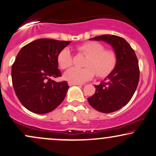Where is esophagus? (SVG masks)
<instances>
[{"label":"esophagus","mask_w":156,"mask_h":156,"mask_svg":"<svg viewBox=\"0 0 156 156\" xmlns=\"http://www.w3.org/2000/svg\"><path fill=\"white\" fill-rule=\"evenodd\" d=\"M80 84H75V83H71V82H69V86H73V85H80Z\"/></svg>","instance_id":"1"}]
</instances>
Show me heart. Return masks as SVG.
<instances>
[{
	"mask_svg": "<svg viewBox=\"0 0 156 156\" xmlns=\"http://www.w3.org/2000/svg\"><path fill=\"white\" fill-rule=\"evenodd\" d=\"M78 49L88 56L85 63L86 68L73 67L66 71L64 80L71 83L80 84L91 80L95 75L99 77L107 76L115 69L117 63V55L114 51L105 50V47L96 41H90L80 46ZM57 60L62 69L71 66L73 58L70 49L66 47L58 55Z\"/></svg>",
	"mask_w": 156,
	"mask_h": 156,
	"instance_id": "heart-1",
	"label": "heart"
}]
</instances>
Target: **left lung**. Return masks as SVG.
<instances>
[{"mask_svg": "<svg viewBox=\"0 0 156 156\" xmlns=\"http://www.w3.org/2000/svg\"><path fill=\"white\" fill-rule=\"evenodd\" d=\"M110 44L117 55L115 69L98 85L96 93L87 98L93 108L110 113L126 106L134 94L140 80L138 60L134 50L124 38L114 35H103L90 38Z\"/></svg>", "mask_w": 156, "mask_h": 156, "instance_id": "1", "label": "left lung"}]
</instances>
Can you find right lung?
<instances>
[{"mask_svg": "<svg viewBox=\"0 0 156 156\" xmlns=\"http://www.w3.org/2000/svg\"><path fill=\"white\" fill-rule=\"evenodd\" d=\"M71 41L40 38L20 49L12 68L14 91L21 104L36 114H46L63 102L69 86L61 76L58 55Z\"/></svg>", "mask_w": 156, "mask_h": 156, "instance_id": "add662e5", "label": "right lung"}]
</instances>
